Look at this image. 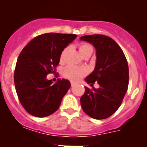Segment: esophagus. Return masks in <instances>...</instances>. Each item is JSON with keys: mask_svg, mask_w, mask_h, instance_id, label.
Instances as JSON below:
<instances>
[{"mask_svg": "<svg viewBox=\"0 0 147 147\" xmlns=\"http://www.w3.org/2000/svg\"><path fill=\"white\" fill-rule=\"evenodd\" d=\"M71 86H74V85H75V83L73 82H71Z\"/></svg>", "mask_w": 147, "mask_h": 147, "instance_id": "34e87169", "label": "esophagus"}]
</instances>
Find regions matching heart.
Returning a JSON list of instances; mask_svg holds the SVG:
<instances>
[{"label":"heart","mask_w":147,"mask_h":147,"mask_svg":"<svg viewBox=\"0 0 147 147\" xmlns=\"http://www.w3.org/2000/svg\"><path fill=\"white\" fill-rule=\"evenodd\" d=\"M69 47H66L62 51L60 54V61H63L65 59L67 51ZM80 51L82 56L86 54H91L93 51V48L91 45L88 43H82L80 45ZM88 70L84 67H76L74 65H68L65 67L63 71V75L65 78L71 80L72 81H78L80 80L82 76L87 74Z\"/></svg>","instance_id":"obj_1"}]
</instances>
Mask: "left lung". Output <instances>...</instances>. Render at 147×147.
Here are the masks:
<instances>
[{"label": "left lung", "instance_id": "obj_1", "mask_svg": "<svg viewBox=\"0 0 147 147\" xmlns=\"http://www.w3.org/2000/svg\"><path fill=\"white\" fill-rule=\"evenodd\" d=\"M80 40L91 43L96 50L94 71L85 78L93 86L97 82L99 88L85 87L80 98L83 111L94 119H105L119 109L127 91L129 67L123 51L112 38L102 34L85 35Z\"/></svg>", "mask_w": 147, "mask_h": 147}]
</instances>
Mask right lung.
Returning <instances> with one entry per match:
<instances>
[{
    "instance_id": "1",
    "label": "right lung",
    "mask_w": 147,
    "mask_h": 147,
    "mask_svg": "<svg viewBox=\"0 0 147 147\" xmlns=\"http://www.w3.org/2000/svg\"><path fill=\"white\" fill-rule=\"evenodd\" d=\"M76 37L71 34H43L32 39L20 52L14 81L20 102L31 115L46 117L59 108L71 83L58 79L53 84L46 76L55 74L61 53Z\"/></svg>"
}]
</instances>
